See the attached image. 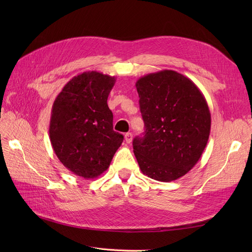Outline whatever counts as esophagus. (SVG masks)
I'll return each mask as SVG.
<instances>
[{
  "label": "esophagus",
  "instance_id": "1",
  "mask_svg": "<svg viewBox=\"0 0 252 252\" xmlns=\"http://www.w3.org/2000/svg\"><path fill=\"white\" fill-rule=\"evenodd\" d=\"M124 136H125L126 143H127V144H130L131 141H132V133H131V132H127V133H125Z\"/></svg>",
  "mask_w": 252,
  "mask_h": 252
}]
</instances>
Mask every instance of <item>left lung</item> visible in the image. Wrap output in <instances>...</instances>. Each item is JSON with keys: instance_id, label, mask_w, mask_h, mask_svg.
<instances>
[{"instance_id": "8db88e82", "label": "left lung", "mask_w": 252, "mask_h": 252, "mask_svg": "<svg viewBox=\"0 0 252 252\" xmlns=\"http://www.w3.org/2000/svg\"><path fill=\"white\" fill-rule=\"evenodd\" d=\"M145 123L133 152L141 171L159 182L175 181L199 161L207 145L211 116L195 84L173 70H161L135 83Z\"/></svg>"}]
</instances>
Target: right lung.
I'll return each instance as SVG.
<instances>
[{
    "label": "right lung",
    "instance_id": "obj_1",
    "mask_svg": "<svg viewBox=\"0 0 252 252\" xmlns=\"http://www.w3.org/2000/svg\"><path fill=\"white\" fill-rule=\"evenodd\" d=\"M116 78L98 71L75 75L52 105L49 138L66 168L84 179L108 169L124 136L113 131L107 98Z\"/></svg>",
    "mask_w": 252,
    "mask_h": 252
}]
</instances>
